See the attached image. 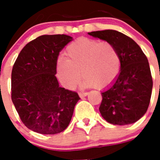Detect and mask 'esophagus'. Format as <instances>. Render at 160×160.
Returning a JSON list of instances; mask_svg holds the SVG:
<instances>
[{"mask_svg": "<svg viewBox=\"0 0 160 160\" xmlns=\"http://www.w3.org/2000/svg\"><path fill=\"white\" fill-rule=\"evenodd\" d=\"M88 94H89L88 92H80V93H78L79 96H80V97H81V98L86 97V96L88 95Z\"/></svg>", "mask_w": 160, "mask_h": 160, "instance_id": "esophagus-1", "label": "esophagus"}]
</instances>
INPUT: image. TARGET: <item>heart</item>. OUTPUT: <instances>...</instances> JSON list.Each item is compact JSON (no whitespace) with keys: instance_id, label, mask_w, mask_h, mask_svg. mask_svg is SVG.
<instances>
[{"instance_id":"heart-1","label":"heart","mask_w":160,"mask_h":160,"mask_svg":"<svg viewBox=\"0 0 160 160\" xmlns=\"http://www.w3.org/2000/svg\"><path fill=\"white\" fill-rule=\"evenodd\" d=\"M67 58L57 61V73L63 86L72 89L80 82L82 73L86 87L106 88L115 82L121 62L116 47L109 42L81 38L70 43Z\"/></svg>"}]
</instances>
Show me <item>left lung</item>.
I'll return each mask as SVG.
<instances>
[{
    "instance_id": "8db88e82",
    "label": "left lung",
    "mask_w": 160,
    "mask_h": 160,
    "mask_svg": "<svg viewBox=\"0 0 160 160\" xmlns=\"http://www.w3.org/2000/svg\"><path fill=\"white\" fill-rule=\"evenodd\" d=\"M88 34L112 43L121 62L120 73L115 82L101 93V115L114 125L137 122L148 111L153 87L146 55L135 41L118 31L107 29Z\"/></svg>"
}]
</instances>
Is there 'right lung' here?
I'll return each mask as SVG.
<instances>
[{"label":"right lung","instance_id":"right-lung-1","mask_svg":"<svg viewBox=\"0 0 160 160\" xmlns=\"http://www.w3.org/2000/svg\"><path fill=\"white\" fill-rule=\"evenodd\" d=\"M73 38L42 35L20 52L11 75L12 101L26 128L43 135H54L70 124L76 92L59 87L55 76L59 52Z\"/></svg>","mask_w":160,"mask_h":160}]
</instances>
